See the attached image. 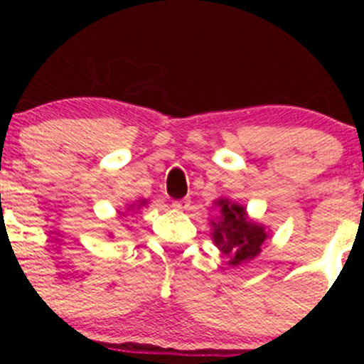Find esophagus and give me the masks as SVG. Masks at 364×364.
I'll use <instances>...</instances> for the list:
<instances>
[{
  "label": "esophagus",
  "instance_id": "obj_1",
  "mask_svg": "<svg viewBox=\"0 0 364 364\" xmlns=\"http://www.w3.org/2000/svg\"><path fill=\"white\" fill-rule=\"evenodd\" d=\"M172 208L179 209V211H185V209L190 208V199H179L172 203Z\"/></svg>",
  "mask_w": 364,
  "mask_h": 364
}]
</instances>
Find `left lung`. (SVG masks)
Here are the masks:
<instances>
[{
	"instance_id": "obj_1",
	"label": "left lung",
	"mask_w": 364,
	"mask_h": 364,
	"mask_svg": "<svg viewBox=\"0 0 364 364\" xmlns=\"http://www.w3.org/2000/svg\"><path fill=\"white\" fill-rule=\"evenodd\" d=\"M216 215L211 220V240L227 257L230 267H237L255 259L269 237L266 225L248 216L247 208L227 197L216 199Z\"/></svg>"
}]
</instances>
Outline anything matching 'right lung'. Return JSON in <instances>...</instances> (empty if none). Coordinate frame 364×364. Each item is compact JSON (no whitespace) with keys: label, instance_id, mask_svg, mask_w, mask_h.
Segmentation results:
<instances>
[{"label":"right lung","instance_id":"add662e5","mask_svg":"<svg viewBox=\"0 0 364 364\" xmlns=\"http://www.w3.org/2000/svg\"><path fill=\"white\" fill-rule=\"evenodd\" d=\"M148 204V199H141V200H135L134 204H128V208H127V213L128 211H134V209H141L142 205H146ZM109 236L112 237V234H109Z\"/></svg>","mask_w":364,"mask_h":364}]
</instances>
